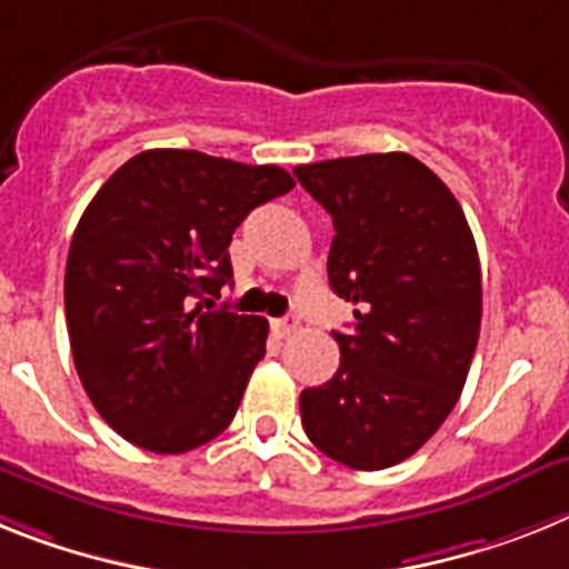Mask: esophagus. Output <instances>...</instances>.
Listing matches in <instances>:
<instances>
[{
    "label": "esophagus",
    "mask_w": 569,
    "mask_h": 569,
    "mask_svg": "<svg viewBox=\"0 0 569 569\" xmlns=\"http://www.w3.org/2000/svg\"><path fill=\"white\" fill-rule=\"evenodd\" d=\"M271 329H274L278 338H289V335L298 332V318H295V315H286V318L271 320Z\"/></svg>",
    "instance_id": "obj_1"
}]
</instances>
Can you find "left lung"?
<instances>
[{"label": "left lung", "instance_id": "1", "mask_svg": "<svg viewBox=\"0 0 569 569\" xmlns=\"http://www.w3.org/2000/svg\"><path fill=\"white\" fill-rule=\"evenodd\" d=\"M295 177L332 214L329 286L355 303L340 367L300 392L309 441L352 469L401 463L438 432L481 329V263L452 191L421 160L338 157Z\"/></svg>", "mask_w": 569, "mask_h": 569}]
</instances>
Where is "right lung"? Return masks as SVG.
I'll return each mask as SVG.
<instances>
[{
    "instance_id": "1",
    "label": "right lung",
    "mask_w": 569,
    "mask_h": 569,
    "mask_svg": "<svg viewBox=\"0 0 569 569\" xmlns=\"http://www.w3.org/2000/svg\"><path fill=\"white\" fill-rule=\"evenodd\" d=\"M295 189L280 166L151 148L88 202L66 266L73 367L102 421L177 456L234 418L269 323L214 309L251 209Z\"/></svg>"
}]
</instances>
